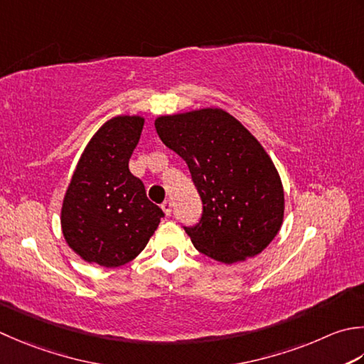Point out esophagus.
Wrapping results in <instances>:
<instances>
[{
  "label": "esophagus",
  "mask_w": 364,
  "mask_h": 364,
  "mask_svg": "<svg viewBox=\"0 0 364 364\" xmlns=\"http://www.w3.org/2000/svg\"><path fill=\"white\" fill-rule=\"evenodd\" d=\"M161 208H162V211H164V213H166L167 216L172 215V202H170V200H166V202H164V203L161 205Z\"/></svg>",
  "instance_id": "1"
}]
</instances>
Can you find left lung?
Segmentation results:
<instances>
[{
    "label": "left lung",
    "mask_w": 364,
    "mask_h": 364,
    "mask_svg": "<svg viewBox=\"0 0 364 364\" xmlns=\"http://www.w3.org/2000/svg\"><path fill=\"white\" fill-rule=\"evenodd\" d=\"M170 149L186 161L203 215L186 233L197 251L218 262H245L260 254L284 220L279 172L260 141L218 107L154 119Z\"/></svg>",
    "instance_id": "obj_1"
}]
</instances>
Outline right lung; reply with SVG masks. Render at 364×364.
I'll return each mask as SVG.
<instances>
[{
	"mask_svg": "<svg viewBox=\"0 0 364 364\" xmlns=\"http://www.w3.org/2000/svg\"><path fill=\"white\" fill-rule=\"evenodd\" d=\"M144 123L141 115L107 119L85 146L64 192L63 237L91 265L117 268L134 260L164 216L129 172Z\"/></svg>",
	"mask_w": 364,
	"mask_h": 364,
	"instance_id": "right-lung-1",
	"label": "right lung"
}]
</instances>
